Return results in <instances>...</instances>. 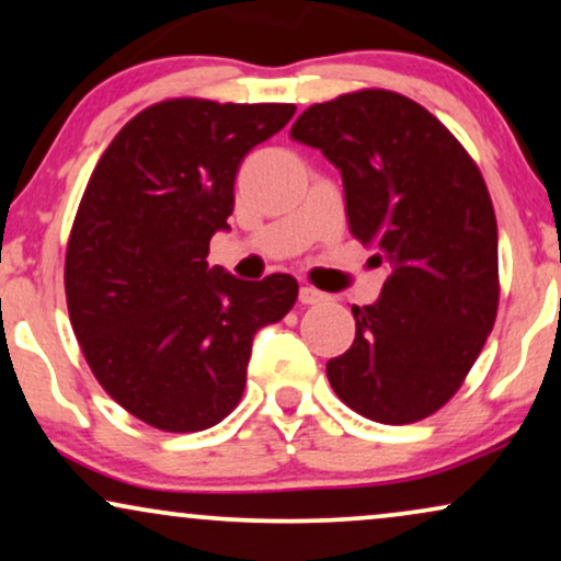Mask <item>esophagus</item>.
<instances>
[{
  "label": "esophagus",
  "instance_id": "esophagus-1",
  "mask_svg": "<svg viewBox=\"0 0 561 561\" xmlns=\"http://www.w3.org/2000/svg\"><path fill=\"white\" fill-rule=\"evenodd\" d=\"M297 297H300V302H302V305H318V302H323V300H325V295H323V293H318V289L308 287V285L300 287V295H297Z\"/></svg>",
  "mask_w": 561,
  "mask_h": 561
}]
</instances>
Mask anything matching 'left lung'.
<instances>
[{
  "label": "left lung",
  "mask_w": 561,
  "mask_h": 561,
  "mask_svg": "<svg viewBox=\"0 0 561 561\" xmlns=\"http://www.w3.org/2000/svg\"><path fill=\"white\" fill-rule=\"evenodd\" d=\"M289 137L342 170L350 232L393 268L378 302L352 308L357 333L325 365L331 388L373 422L427 420L463 386L497 318L484 175L448 126L393 90L310 105Z\"/></svg>",
  "instance_id": "obj_1"
}]
</instances>
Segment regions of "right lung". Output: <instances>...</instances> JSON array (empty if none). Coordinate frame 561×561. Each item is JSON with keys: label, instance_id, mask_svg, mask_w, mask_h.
I'll use <instances>...</instances> for the list:
<instances>
[{"label": "right lung", "instance_id": "right-lung-1", "mask_svg": "<svg viewBox=\"0 0 561 561\" xmlns=\"http://www.w3.org/2000/svg\"><path fill=\"white\" fill-rule=\"evenodd\" d=\"M293 103L170 98L139 111L92 170L64 259L69 321L118 407L162 432L222 422L245 391L253 333L297 300L289 274L207 266L236 175Z\"/></svg>", "mask_w": 561, "mask_h": 561}]
</instances>
